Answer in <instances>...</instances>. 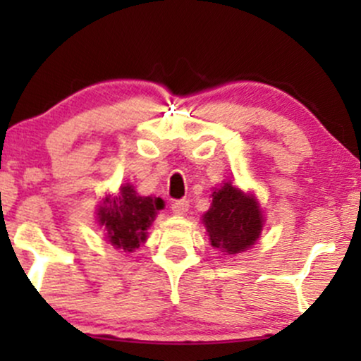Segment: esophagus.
I'll return each mask as SVG.
<instances>
[{
  "label": "esophagus",
  "instance_id": "obj_1",
  "mask_svg": "<svg viewBox=\"0 0 361 361\" xmlns=\"http://www.w3.org/2000/svg\"><path fill=\"white\" fill-rule=\"evenodd\" d=\"M188 207H190L188 200H175L171 204V210H173V214H176V215H185L186 212H188Z\"/></svg>",
  "mask_w": 361,
  "mask_h": 361
}]
</instances>
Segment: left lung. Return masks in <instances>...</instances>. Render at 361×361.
<instances>
[{"label":"left lung","instance_id":"8db88e82","mask_svg":"<svg viewBox=\"0 0 361 361\" xmlns=\"http://www.w3.org/2000/svg\"><path fill=\"white\" fill-rule=\"evenodd\" d=\"M212 205L202 217L210 244L226 255H238L258 241L263 214L255 195L227 181L212 192Z\"/></svg>","mask_w":361,"mask_h":361}]
</instances>
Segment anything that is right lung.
Listing matches in <instances>:
<instances>
[{"label": "right lung", "mask_w": 361, "mask_h": 361, "mask_svg": "<svg viewBox=\"0 0 361 361\" xmlns=\"http://www.w3.org/2000/svg\"><path fill=\"white\" fill-rule=\"evenodd\" d=\"M161 209L164 202L159 197H140L134 186L126 183L120 186L118 195L103 198L98 222L111 246L132 252L147 239V229Z\"/></svg>", "instance_id": "obj_1"}]
</instances>
